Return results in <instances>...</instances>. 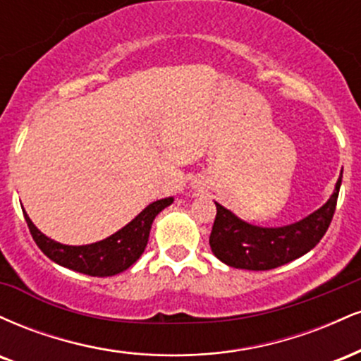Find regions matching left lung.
<instances>
[{"mask_svg": "<svg viewBox=\"0 0 361 361\" xmlns=\"http://www.w3.org/2000/svg\"><path fill=\"white\" fill-rule=\"evenodd\" d=\"M341 178L343 171L334 193L321 209L283 227L252 226L215 202L217 215L209 239L212 252L229 267L255 271L271 270L300 258L321 241L333 221Z\"/></svg>", "mask_w": 361, "mask_h": 361, "instance_id": "obj_1", "label": "left lung"}]
</instances>
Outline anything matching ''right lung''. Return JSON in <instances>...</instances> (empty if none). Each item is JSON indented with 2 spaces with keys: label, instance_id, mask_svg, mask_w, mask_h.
Segmentation results:
<instances>
[{
  "label": "right lung",
  "instance_id": "right-lung-1",
  "mask_svg": "<svg viewBox=\"0 0 361 361\" xmlns=\"http://www.w3.org/2000/svg\"><path fill=\"white\" fill-rule=\"evenodd\" d=\"M173 204V197L152 202L126 227L103 241L86 246H68L49 239L40 233L23 210L25 221L32 238L47 258L69 270L85 273L90 276H111L126 271L140 258L149 241V231L157 214Z\"/></svg>",
  "mask_w": 361,
  "mask_h": 361
}]
</instances>
